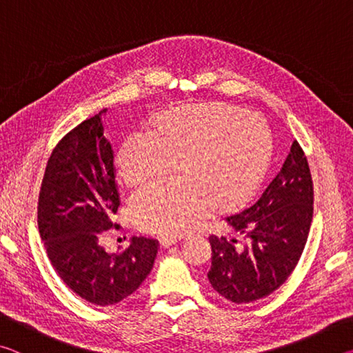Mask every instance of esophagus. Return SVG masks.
I'll use <instances>...</instances> for the list:
<instances>
[{
    "mask_svg": "<svg viewBox=\"0 0 353 353\" xmlns=\"http://www.w3.org/2000/svg\"><path fill=\"white\" fill-rule=\"evenodd\" d=\"M177 243V238L176 236H163L162 240H160V246L162 248H170L172 244Z\"/></svg>",
    "mask_w": 353,
    "mask_h": 353,
    "instance_id": "obj_1",
    "label": "esophagus"
}]
</instances>
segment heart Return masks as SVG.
<instances>
[{
    "label": "heart",
    "instance_id": "heart-1",
    "mask_svg": "<svg viewBox=\"0 0 353 353\" xmlns=\"http://www.w3.org/2000/svg\"><path fill=\"white\" fill-rule=\"evenodd\" d=\"M271 130L259 113L212 103L163 113L151 129H135L117 152L118 176L128 187L170 172L176 181L152 183L130 199L141 230L181 234L212 204L232 208L256 187L271 157Z\"/></svg>",
    "mask_w": 353,
    "mask_h": 353
}]
</instances>
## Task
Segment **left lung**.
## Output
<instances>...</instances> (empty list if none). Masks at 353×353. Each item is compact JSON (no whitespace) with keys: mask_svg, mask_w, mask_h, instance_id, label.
<instances>
[{"mask_svg":"<svg viewBox=\"0 0 353 353\" xmlns=\"http://www.w3.org/2000/svg\"><path fill=\"white\" fill-rule=\"evenodd\" d=\"M313 181L294 140L282 168L252 204L227 214V236L210 235L208 282L234 303L270 296L294 271L313 219Z\"/></svg>","mask_w":353,"mask_h":353,"instance_id":"8db88e82","label":"left lung"}]
</instances>
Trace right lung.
Instances as JSON below:
<instances>
[{
	"instance_id": "obj_1",
	"label": "right lung",
	"mask_w": 353,
	"mask_h": 353,
	"mask_svg": "<svg viewBox=\"0 0 353 353\" xmlns=\"http://www.w3.org/2000/svg\"><path fill=\"white\" fill-rule=\"evenodd\" d=\"M105 112V110H103ZM63 137L48 159L37 224L52 268L65 285L94 305H113L139 290L159 252L154 238L135 236L121 254H107L103 232L119 204L115 165L101 113Z\"/></svg>"
}]
</instances>
